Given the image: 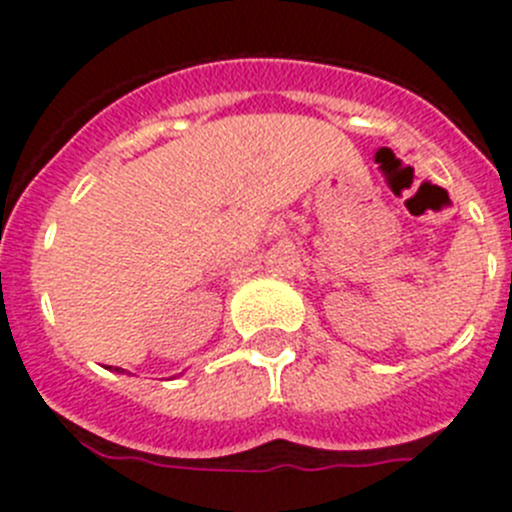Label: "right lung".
<instances>
[{"instance_id": "right-lung-1", "label": "right lung", "mask_w": 512, "mask_h": 512, "mask_svg": "<svg viewBox=\"0 0 512 512\" xmlns=\"http://www.w3.org/2000/svg\"><path fill=\"white\" fill-rule=\"evenodd\" d=\"M109 370H112V367H109ZM112 372H124V370H122V367H114V370H112Z\"/></svg>"}]
</instances>
